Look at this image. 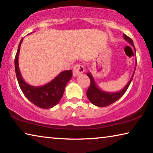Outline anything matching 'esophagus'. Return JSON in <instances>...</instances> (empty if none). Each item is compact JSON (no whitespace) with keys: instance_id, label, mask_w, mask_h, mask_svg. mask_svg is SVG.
<instances>
[{"instance_id":"1","label":"esophagus","mask_w":153,"mask_h":153,"mask_svg":"<svg viewBox=\"0 0 153 153\" xmlns=\"http://www.w3.org/2000/svg\"><path fill=\"white\" fill-rule=\"evenodd\" d=\"M84 71H85V67L82 64H76L74 67V69H73V74H74V76L76 77L83 74Z\"/></svg>"}]
</instances>
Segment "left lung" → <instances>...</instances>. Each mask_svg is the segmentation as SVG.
<instances>
[{
  "instance_id": "1",
  "label": "left lung",
  "mask_w": 153,
  "mask_h": 153,
  "mask_svg": "<svg viewBox=\"0 0 153 153\" xmlns=\"http://www.w3.org/2000/svg\"><path fill=\"white\" fill-rule=\"evenodd\" d=\"M123 37H124V39L126 40V42H128L129 44H130L133 46V48L134 49L135 53H136V50H135L134 44H133L132 39H130L129 36H128L124 34H123ZM136 66H137V61H136V66H135L134 73H133L130 81L128 82V84H127V85L125 86L121 90H120V91L117 92H107L100 89V88L98 87V85H96V82L94 80V77L91 75V73H87V76L89 77L90 81H91V84H90L89 89H87V96L90 102H91L93 105H96V106L102 107H106V106H108V105H110L111 104H112V103L115 102L116 101L119 100V99L125 93H126L127 89H128L129 86H130L131 82H132L133 79V76H134L135 69H136Z\"/></svg>"
}]
</instances>
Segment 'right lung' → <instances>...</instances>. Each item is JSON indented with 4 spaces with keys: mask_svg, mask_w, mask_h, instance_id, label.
<instances>
[{
    "mask_svg": "<svg viewBox=\"0 0 153 153\" xmlns=\"http://www.w3.org/2000/svg\"><path fill=\"white\" fill-rule=\"evenodd\" d=\"M23 39V38L19 43L14 59L15 72L19 87L25 97L36 106L43 109L52 108L61 100L66 84L72 77V71L61 72L54 79L43 86L35 87L27 84L22 77L19 67V54Z\"/></svg>",
    "mask_w": 153,
    "mask_h": 153,
    "instance_id": "obj_1",
    "label": "right lung"
}]
</instances>
